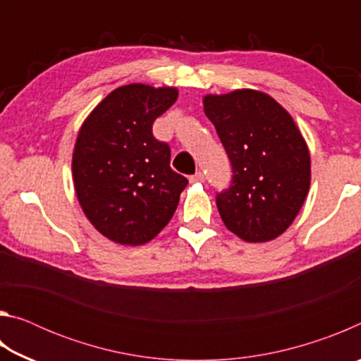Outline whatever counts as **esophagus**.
<instances>
[{"label":"esophagus","instance_id":"1","mask_svg":"<svg viewBox=\"0 0 361 361\" xmlns=\"http://www.w3.org/2000/svg\"><path fill=\"white\" fill-rule=\"evenodd\" d=\"M205 180V175L202 172H195L194 175L189 176V181L191 183H197V181H204Z\"/></svg>","mask_w":361,"mask_h":361}]
</instances>
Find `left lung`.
<instances>
[{"instance_id":"8db88e82","label":"left lung","mask_w":361,"mask_h":361,"mask_svg":"<svg viewBox=\"0 0 361 361\" xmlns=\"http://www.w3.org/2000/svg\"><path fill=\"white\" fill-rule=\"evenodd\" d=\"M204 111L232 167L216 194L223 223L245 242L279 237L301 210L310 185V156L301 132L279 103L258 90L207 95Z\"/></svg>"}]
</instances>
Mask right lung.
Returning <instances> with one entry per match:
<instances>
[{
  "instance_id": "1",
  "label": "right lung",
  "mask_w": 361,
  "mask_h": 361,
  "mask_svg": "<svg viewBox=\"0 0 361 361\" xmlns=\"http://www.w3.org/2000/svg\"><path fill=\"white\" fill-rule=\"evenodd\" d=\"M178 99L173 87L129 84L84 121L73 152L79 204L95 229L121 245H142L166 228L186 188L170 169V146L152 124Z\"/></svg>"
}]
</instances>
